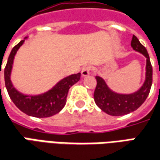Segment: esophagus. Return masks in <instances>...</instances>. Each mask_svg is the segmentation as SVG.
<instances>
[{"label":"esophagus","mask_w":160,"mask_h":160,"mask_svg":"<svg viewBox=\"0 0 160 160\" xmlns=\"http://www.w3.org/2000/svg\"><path fill=\"white\" fill-rule=\"evenodd\" d=\"M92 71V68L90 67V66H88V67H84L82 70H81V74L82 76H88V74H90Z\"/></svg>","instance_id":"obj_1"}]
</instances>
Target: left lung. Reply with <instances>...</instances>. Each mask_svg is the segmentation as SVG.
<instances>
[{
    "instance_id": "8db88e82",
    "label": "left lung",
    "mask_w": 160,
    "mask_h": 160,
    "mask_svg": "<svg viewBox=\"0 0 160 160\" xmlns=\"http://www.w3.org/2000/svg\"><path fill=\"white\" fill-rule=\"evenodd\" d=\"M131 46L132 48L146 57V78L143 87L132 94H119L112 92L100 77L96 76L97 85L93 93L96 105L106 113L112 116L128 114L137 110L149 94L152 83V67L146 48L139 42L138 38L132 35Z\"/></svg>"
}]
</instances>
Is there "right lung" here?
Here are the masks:
<instances>
[{"label": "right lung", "mask_w": 160, "mask_h": 160, "mask_svg": "<svg viewBox=\"0 0 160 160\" xmlns=\"http://www.w3.org/2000/svg\"><path fill=\"white\" fill-rule=\"evenodd\" d=\"M24 40L20 41L12 49L4 69L5 85L10 99L14 105L26 114L36 117L47 118L56 114L64 107L67 102V96L69 88L78 82L80 79V73L72 74L61 80L50 91L41 95L27 96L20 93L15 90L10 80V73L15 53L19 48L23 44ZM1 75V68H0Z\"/></svg>", "instance_id": "right-lung-1"}]
</instances>
